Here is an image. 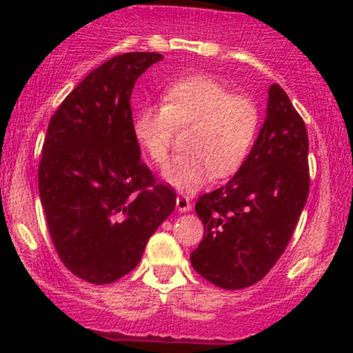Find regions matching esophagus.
I'll return each instance as SVG.
<instances>
[{
	"mask_svg": "<svg viewBox=\"0 0 353 353\" xmlns=\"http://www.w3.org/2000/svg\"><path fill=\"white\" fill-rule=\"evenodd\" d=\"M176 205H177V210H179V212H190L191 210V201L186 194H179L176 199Z\"/></svg>",
	"mask_w": 353,
	"mask_h": 353,
	"instance_id": "esophagus-1",
	"label": "esophagus"
}]
</instances>
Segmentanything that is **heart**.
<instances>
[{
	"mask_svg": "<svg viewBox=\"0 0 353 353\" xmlns=\"http://www.w3.org/2000/svg\"><path fill=\"white\" fill-rule=\"evenodd\" d=\"M162 101L138 110L133 133L148 159L163 165L176 128L191 126L188 154L163 169L170 186L193 193L213 176L227 177L243 165L261 124L258 104L249 95L232 94L210 74H190L172 81Z\"/></svg>",
	"mask_w": 353,
	"mask_h": 353,
	"instance_id": "b5f03b06",
	"label": "heart"
}]
</instances>
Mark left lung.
I'll use <instances>...</instances> for the list:
<instances>
[{"instance_id":"1","label":"left lung","mask_w":353,"mask_h":353,"mask_svg":"<svg viewBox=\"0 0 353 353\" xmlns=\"http://www.w3.org/2000/svg\"><path fill=\"white\" fill-rule=\"evenodd\" d=\"M307 130L279 83L268 90L261 131L236 176L201 194L205 227L191 265L225 290L254 285L287 249L309 194Z\"/></svg>"}]
</instances>
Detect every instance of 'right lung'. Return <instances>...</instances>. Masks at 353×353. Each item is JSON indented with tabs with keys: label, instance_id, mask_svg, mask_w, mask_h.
Listing matches in <instances>:
<instances>
[{
	"label": "right lung",
	"instance_id": "right-lung-1",
	"mask_svg": "<svg viewBox=\"0 0 353 353\" xmlns=\"http://www.w3.org/2000/svg\"><path fill=\"white\" fill-rule=\"evenodd\" d=\"M159 52H126L90 71L52 114L39 163V194L65 266L105 285L140 263L176 208L140 157L130 99Z\"/></svg>",
	"mask_w": 353,
	"mask_h": 353
}]
</instances>
